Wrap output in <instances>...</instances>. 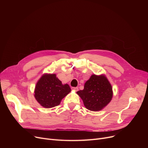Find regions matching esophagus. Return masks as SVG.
<instances>
[{
    "label": "esophagus",
    "mask_w": 148,
    "mask_h": 148,
    "mask_svg": "<svg viewBox=\"0 0 148 148\" xmlns=\"http://www.w3.org/2000/svg\"><path fill=\"white\" fill-rule=\"evenodd\" d=\"M71 89H72L73 90H74V91L77 92V91H78V90H79V88H77V87H73V88H71Z\"/></svg>",
    "instance_id": "1"
}]
</instances>
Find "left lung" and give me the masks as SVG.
<instances>
[{"label":"left lung","instance_id":"obj_1","mask_svg":"<svg viewBox=\"0 0 148 148\" xmlns=\"http://www.w3.org/2000/svg\"><path fill=\"white\" fill-rule=\"evenodd\" d=\"M87 109L98 112L107 106L113 98L112 86L104 74H92L84 83V89L77 92Z\"/></svg>","mask_w":148,"mask_h":148}]
</instances>
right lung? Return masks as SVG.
Returning <instances> with one entry per match:
<instances>
[{"label": "right lung", "mask_w": 148, "mask_h": 148, "mask_svg": "<svg viewBox=\"0 0 148 148\" xmlns=\"http://www.w3.org/2000/svg\"><path fill=\"white\" fill-rule=\"evenodd\" d=\"M70 92L69 85L62 84L55 74L45 73L36 84L34 97L41 106L49 108L59 105Z\"/></svg>", "instance_id": "add662e5"}]
</instances>
